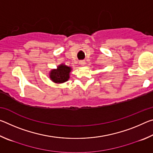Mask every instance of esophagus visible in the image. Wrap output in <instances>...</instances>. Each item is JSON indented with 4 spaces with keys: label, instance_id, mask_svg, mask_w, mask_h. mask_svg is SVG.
<instances>
[{
    "label": "esophagus",
    "instance_id": "1",
    "mask_svg": "<svg viewBox=\"0 0 153 153\" xmlns=\"http://www.w3.org/2000/svg\"><path fill=\"white\" fill-rule=\"evenodd\" d=\"M79 63L81 65H82V66H84L85 65H86V61H80L79 62Z\"/></svg>",
    "mask_w": 153,
    "mask_h": 153
}]
</instances>
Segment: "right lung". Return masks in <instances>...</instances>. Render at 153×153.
<instances>
[{
	"label": "right lung",
	"mask_w": 153,
	"mask_h": 153,
	"mask_svg": "<svg viewBox=\"0 0 153 153\" xmlns=\"http://www.w3.org/2000/svg\"><path fill=\"white\" fill-rule=\"evenodd\" d=\"M71 70L72 68L71 67L61 63L57 66L56 69H51L48 76L53 82L58 84H63L69 80Z\"/></svg>",
	"instance_id": "right-lung-1"
}]
</instances>
